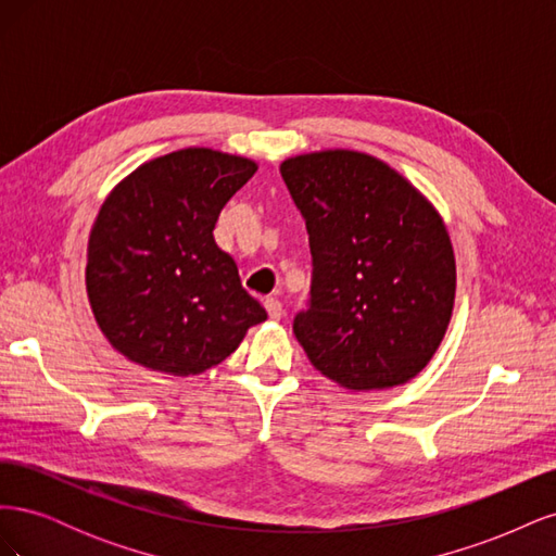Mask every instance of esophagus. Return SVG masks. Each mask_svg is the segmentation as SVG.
Wrapping results in <instances>:
<instances>
[{"mask_svg":"<svg viewBox=\"0 0 556 556\" xmlns=\"http://www.w3.org/2000/svg\"><path fill=\"white\" fill-rule=\"evenodd\" d=\"M264 308H266V313L271 315V319H280L282 317V304L278 299H266L264 301Z\"/></svg>","mask_w":556,"mask_h":556,"instance_id":"34e87169","label":"esophagus"}]
</instances>
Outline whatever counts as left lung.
<instances>
[{"label":"left lung","instance_id":"obj_1","mask_svg":"<svg viewBox=\"0 0 556 556\" xmlns=\"http://www.w3.org/2000/svg\"><path fill=\"white\" fill-rule=\"evenodd\" d=\"M280 174L313 257L308 306L292 323L311 364L348 390L415 378L443 341L457 288L439 213L355 150L285 160Z\"/></svg>","mask_w":556,"mask_h":556}]
</instances>
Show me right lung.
Listing matches in <instances>:
<instances>
[{
    "mask_svg": "<svg viewBox=\"0 0 556 556\" xmlns=\"http://www.w3.org/2000/svg\"><path fill=\"white\" fill-rule=\"evenodd\" d=\"M255 172L245 157L185 148L139 166L104 201L86 282L99 329L127 359L194 376L264 323L237 262L213 239L220 211Z\"/></svg>",
    "mask_w": 556,
    "mask_h": 556,
    "instance_id": "add662e5",
    "label": "right lung"
}]
</instances>
